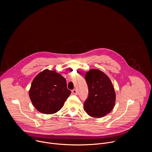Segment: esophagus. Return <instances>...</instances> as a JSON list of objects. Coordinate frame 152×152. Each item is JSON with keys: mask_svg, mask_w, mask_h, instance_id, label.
Segmentation results:
<instances>
[{"mask_svg": "<svg viewBox=\"0 0 152 152\" xmlns=\"http://www.w3.org/2000/svg\"><path fill=\"white\" fill-rule=\"evenodd\" d=\"M72 92V93L74 94H77V90H76V89L73 90Z\"/></svg>", "mask_w": 152, "mask_h": 152, "instance_id": "1", "label": "esophagus"}]
</instances>
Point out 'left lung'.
<instances>
[{
  "label": "left lung",
  "mask_w": 152,
  "mask_h": 152,
  "mask_svg": "<svg viewBox=\"0 0 152 152\" xmlns=\"http://www.w3.org/2000/svg\"><path fill=\"white\" fill-rule=\"evenodd\" d=\"M85 77L89 90L83 104L85 111L94 118L110 113L115 106L116 94L110 77L99 69H91Z\"/></svg>",
  "instance_id": "1"
}]
</instances>
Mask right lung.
I'll return each mask as SVG.
<instances>
[{"label":"right lung","mask_w":152,"mask_h":152,"mask_svg":"<svg viewBox=\"0 0 152 152\" xmlns=\"http://www.w3.org/2000/svg\"><path fill=\"white\" fill-rule=\"evenodd\" d=\"M70 94L66 79L55 70L48 69L41 72L34 77L29 91L35 109L45 114L59 111Z\"/></svg>","instance_id":"1"}]
</instances>
